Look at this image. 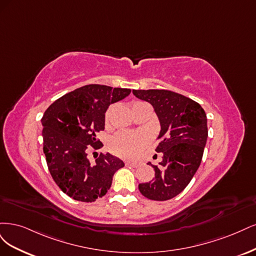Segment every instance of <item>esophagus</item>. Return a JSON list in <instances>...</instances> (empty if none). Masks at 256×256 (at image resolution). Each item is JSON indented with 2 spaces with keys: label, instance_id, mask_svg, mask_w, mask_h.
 <instances>
[{
  "label": "esophagus",
  "instance_id": "34e87169",
  "mask_svg": "<svg viewBox=\"0 0 256 256\" xmlns=\"http://www.w3.org/2000/svg\"><path fill=\"white\" fill-rule=\"evenodd\" d=\"M126 167H130V168H137L139 166V164L137 162H126Z\"/></svg>",
  "mask_w": 256,
  "mask_h": 256
}]
</instances>
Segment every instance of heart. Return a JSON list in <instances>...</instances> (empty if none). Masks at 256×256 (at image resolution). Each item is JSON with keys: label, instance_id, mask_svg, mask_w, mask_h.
Returning <instances> with one entry per match:
<instances>
[{"label": "heart", "instance_id": "obj_1", "mask_svg": "<svg viewBox=\"0 0 256 256\" xmlns=\"http://www.w3.org/2000/svg\"><path fill=\"white\" fill-rule=\"evenodd\" d=\"M110 118V110L106 112V120ZM149 142V134L144 130L119 132L110 138L108 148L112 154L119 158L132 160L136 158Z\"/></svg>", "mask_w": 256, "mask_h": 256}]
</instances>
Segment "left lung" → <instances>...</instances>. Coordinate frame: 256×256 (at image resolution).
<instances>
[{"label": "left lung", "instance_id": "8db88e82", "mask_svg": "<svg viewBox=\"0 0 256 256\" xmlns=\"http://www.w3.org/2000/svg\"><path fill=\"white\" fill-rule=\"evenodd\" d=\"M140 100L152 104L160 122V144L162 153L155 178L139 184L142 194L154 201H166L182 192L199 168L208 140V118L199 103L183 94L164 89L133 90Z\"/></svg>", "mask_w": 256, "mask_h": 256}]
</instances>
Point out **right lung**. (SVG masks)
<instances>
[{"instance_id": "1", "label": "right lung", "mask_w": 256, "mask_h": 256, "mask_svg": "<svg viewBox=\"0 0 256 256\" xmlns=\"http://www.w3.org/2000/svg\"><path fill=\"white\" fill-rule=\"evenodd\" d=\"M130 94V89L90 84L78 88L48 107L42 123L44 153L48 171L62 192L80 202H94L112 186V176L124 162L110 153L87 158L102 144L96 137L104 130L105 112L112 103Z\"/></svg>"}]
</instances>
